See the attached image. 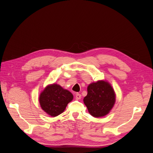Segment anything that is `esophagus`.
<instances>
[{
	"mask_svg": "<svg viewBox=\"0 0 153 153\" xmlns=\"http://www.w3.org/2000/svg\"><path fill=\"white\" fill-rule=\"evenodd\" d=\"M81 94H79V93H76V95H75V98L76 99V100H80V98H81Z\"/></svg>",
	"mask_w": 153,
	"mask_h": 153,
	"instance_id": "34e87169",
	"label": "esophagus"
}]
</instances>
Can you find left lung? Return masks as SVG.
Wrapping results in <instances>:
<instances>
[{
    "instance_id": "1",
    "label": "left lung",
    "mask_w": 153,
    "mask_h": 153,
    "mask_svg": "<svg viewBox=\"0 0 153 153\" xmlns=\"http://www.w3.org/2000/svg\"><path fill=\"white\" fill-rule=\"evenodd\" d=\"M114 91L108 82L98 81L87 87V95L84 99L88 111L93 117H100L108 114L115 103Z\"/></svg>"
}]
</instances>
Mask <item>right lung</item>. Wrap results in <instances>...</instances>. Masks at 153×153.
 Instances as JSON below:
<instances>
[{
	"label": "right lung",
	"instance_id": "1",
	"mask_svg": "<svg viewBox=\"0 0 153 153\" xmlns=\"http://www.w3.org/2000/svg\"><path fill=\"white\" fill-rule=\"evenodd\" d=\"M73 98V96L70 92L57 84H52L47 86L41 92L39 103L45 112L55 117L64 112Z\"/></svg>",
	"mask_w": 153,
	"mask_h": 153
}]
</instances>
